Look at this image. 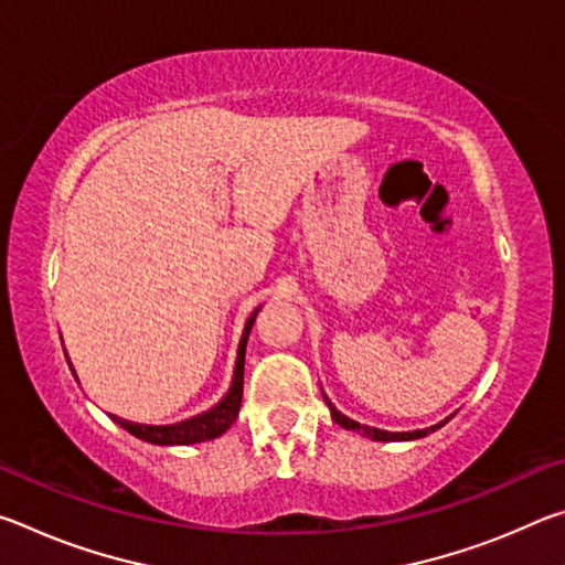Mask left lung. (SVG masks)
Returning a JSON list of instances; mask_svg holds the SVG:
<instances>
[{
  "instance_id": "1",
  "label": "left lung",
  "mask_w": 565,
  "mask_h": 565,
  "mask_svg": "<svg viewBox=\"0 0 565 565\" xmlns=\"http://www.w3.org/2000/svg\"><path fill=\"white\" fill-rule=\"evenodd\" d=\"M323 401H327V406H329V411H331V418L337 420V424H339L341 428H347V431H356V434H361V436L371 438V441H414V438H424V436H428V434H434L436 428H441L444 424H448V420L454 418V414H451L448 418L438 420L436 426L418 428V431H384V428H374V426L359 424V420H353V418H349V416H343L341 411L331 404L327 394H323Z\"/></svg>"
}]
</instances>
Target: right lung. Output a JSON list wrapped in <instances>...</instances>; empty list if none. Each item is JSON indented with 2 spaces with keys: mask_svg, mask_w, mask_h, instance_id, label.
Returning a JSON list of instances; mask_svg holds the SVG:
<instances>
[{
  "mask_svg": "<svg viewBox=\"0 0 565 565\" xmlns=\"http://www.w3.org/2000/svg\"><path fill=\"white\" fill-rule=\"evenodd\" d=\"M262 309V306H259ZM259 309H254L252 317L246 319V327L242 333V341H238V349H236V366H234V379H232V386L224 394V398L218 401L216 406H212L209 411H202V414L184 418V420H177V424H167V426H151V424H134V420L127 418H119V416H111V420H117V424L124 428V431H129L131 436L141 438V441L147 444H157V446H191V444H204V441H214L222 434H226L228 428L238 416V408H242V394H244V356H246V341H248V333H252L254 327V319ZM72 366V363H70ZM74 374V369H72ZM76 376V374H74Z\"/></svg>",
  "mask_w": 565,
  "mask_h": 565,
  "instance_id": "add662e5",
  "label": "right lung"
}]
</instances>
